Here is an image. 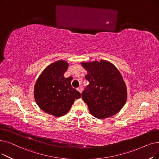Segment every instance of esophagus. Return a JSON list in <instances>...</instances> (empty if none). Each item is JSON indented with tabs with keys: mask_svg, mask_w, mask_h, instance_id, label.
I'll list each match as a JSON object with an SVG mask.
<instances>
[{
	"mask_svg": "<svg viewBox=\"0 0 159 159\" xmlns=\"http://www.w3.org/2000/svg\"><path fill=\"white\" fill-rule=\"evenodd\" d=\"M77 90L79 91V92H80V93L82 92V87H79V88H77Z\"/></svg>",
	"mask_w": 159,
	"mask_h": 159,
	"instance_id": "34e87169",
	"label": "esophagus"
}]
</instances>
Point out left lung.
I'll use <instances>...</instances> for the list:
<instances>
[{
    "mask_svg": "<svg viewBox=\"0 0 159 159\" xmlns=\"http://www.w3.org/2000/svg\"><path fill=\"white\" fill-rule=\"evenodd\" d=\"M81 64L88 71L85 79L89 83L82 97L91 114L105 119L117 113L127 99L126 85L118 69L104 60Z\"/></svg>",
    "mask_w": 159,
    "mask_h": 159,
    "instance_id": "obj_1",
    "label": "left lung"
}]
</instances>
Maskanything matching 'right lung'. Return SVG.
<instances>
[{
	"label": "right lung",
	"mask_w": 159,
	"mask_h": 159,
	"mask_svg": "<svg viewBox=\"0 0 159 159\" xmlns=\"http://www.w3.org/2000/svg\"><path fill=\"white\" fill-rule=\"evenodd\" d=\"M68 64L61 60L50 65L40 74L34 87L35 100L40 109L49 115L61 116L68 113L75 99L81 94L65 78Z\"/></svg>",
	"instance_id": "add662e5"
}]
</instances>
